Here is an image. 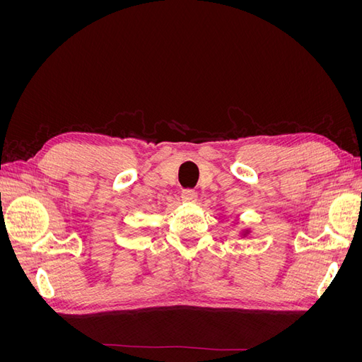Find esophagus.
Segmentation results:
<instances>
[{"mask_svg": "<svg viewBox=\"0 0 362 362\" xmlns=\"http://www.w3.org/2000/svg\"><path fill=\"white\" fill-rule=\"evenodd\" d=\"M181 199L184 202H189V204H193L198 201V193H196L193 189H184L181 192Z\"/></svg>", "mask_w": 362, "mask_h": 362, "instance_id": "obj_1", "label": "esophagus"}]
</instances>
